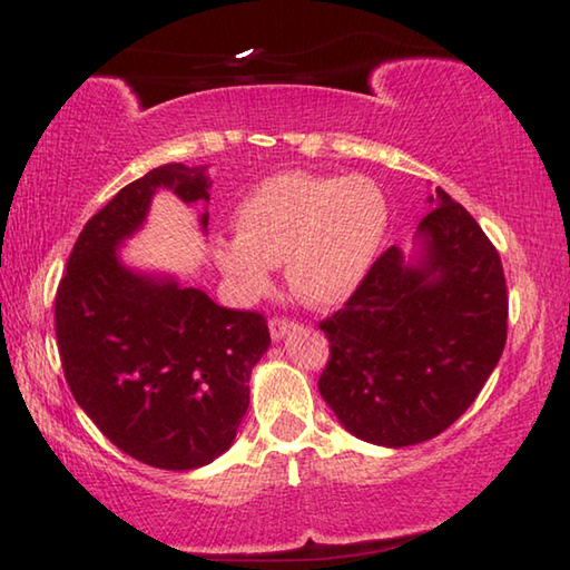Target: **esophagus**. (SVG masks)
I'll use <instances>...</instances> for the list:
<instances>
[{
  "label": "esophagus",
  "mask_w": 570,
  "mask_h": 570,
  "mask_svg": "<svg viewBox=\"0 0 570 570\" xmlns=\"http://www.w3.org/2000/svg\"><path fill=\"white\" fill-rule=\"evenodd\" d=\"M294 326H296L294 320H286V316H272V320H268V330H272L274 340H282V336L286 332H292Z\"/></svg>",
  "instance_id": "1"
}]
</instances>
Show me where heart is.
I'll use <instances>...</instances> for the list:
<instances>
[{
	"instance_id": "1",
	"label": "heart",
	"mask_w": 570,
	"mask_h": 570,
	"mask_svg": "<svg viewBox=\"0 0 570 570\" xmlns=\"http://www.w3.org/2000/svg\"><path fill=\"white\" fill-rule=\"evenodd\" d=\"M387 220V200L370 178L278 173L240 200L238 236L220 244L216 258L244 296H262L274 264L286 262L288 286L302 302L334 306L370 272Z\"/></svg>"
}]
</instances>
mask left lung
<instances>
[{
	"label": "left lung",
	"instance_id": "obj_1",
	"mask_svg": "<svg viewBox=\"0 0 570 570\" xmlns=\"http://www.w3.org/2000/svg\"><path fill=\"white\" fill-rule=\"evenodd\" d=\"M428 200L417 262L390 246L344 308L320 322L330 340L322 397L354 438L382 448L445 432L475 402L508 336L495 246L445 190Z\"/></svg>",
	"mask_w": 570,
	"mask_h": 570
}]
</instances>
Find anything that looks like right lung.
<instances>
[{
	"mask_svg": "<svg viewBox=\"0 0 570 570\" xmlns=\"http://www.w3.org/2000/svg\"><path fill=\"white\" fill-rule=\"evenodd\" d=\"M208 186L206 166L168 163L120 188L80 230L55 296L72 397L115 448L160 470L224 455L248 407L250 370L272 344L264 314L120 264L118 244L142 226L153 193L196 204Z\"/></svg>",
	"mask_w": 570,
	"mask_h": 570,
	"instance_id": "obj_1",
	"label": "right lung"
}]
</instances>
